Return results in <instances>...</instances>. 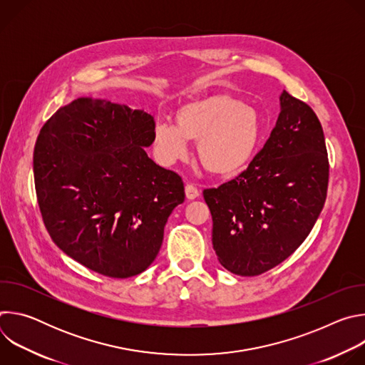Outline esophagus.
Returning <instances> with one entry per match:
<instances>
[{
  "label": "esophagus",
  "mask_w": 365,
  "mask_h": 365,
  "mask_svg": "<svg viewBox=\"0 0 365 365\" xmlns=\"http://www.w3.org/2000/svg\"><path fill=\"white\" fill-rule=\"evenodd\" d=\"M185 192H186V197L189 199V200H192V199H196L197 196H199V189L195 186V185H192V183H187L186 185V187H185Z\"/></svg>",
  "instance_id": "34e87169"
}]
</instances>
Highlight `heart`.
Masks as SVG:
<instances>
[{"label":"heart","instance_id":"heart-1","mask_svg":"<svg viewBox=\"0 0 365 365\" xmlns=\"http://www.w3.org/2000/svg\"><path fill=\"white\" fill-rule=\"evenodd\" d=\"M175 120L176 124L158 121L154 125L153 147L158 158L172 165L187 155V140L197 141L202 166L220 176L240 170L259 137L255 110L230 95L187 102L178 108Z\"/></svg>","mask_w":365,"mask_h":365}]
</instances>
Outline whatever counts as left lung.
<instances>
[{
    "label": "left lung",
    "mask_w": 365,
    "mask_h": 365,
    "mask_svg": "<svg viewBox=\"0 0 365 365\" xmlns=\"http://www.w3.org/2000/svg\"><path fill=\"white\" fill-rule=\"evenodd\" d=\"M264 147L235 179L203 189L220 263L238 276L263 274L292 255L327 200L329 160L321 121L283 91Z\"/></svg>",
    "instance_id": "obj_1"
}]
</instances>
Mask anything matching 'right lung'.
<instances>
[{
	"label": "right lung",
	"mask_w": 365,
	"mask_h": 365,
	"mask_svg": "<svg viewBox=\"0 0 365 365\" xmlns=\"http://www.w3.org/2000/svg\"><path fill=\"white\" fill-rule=\"evenodd\" d=\"M154 118L78 98L41 127L33 153L37 202L55 244L86 269L125 279L158 257L185 200L182 178L148 159Z\"/></svg>",
	"instance_id": "obj_1"
}]
</instances>
